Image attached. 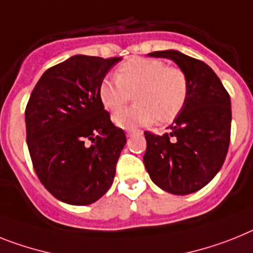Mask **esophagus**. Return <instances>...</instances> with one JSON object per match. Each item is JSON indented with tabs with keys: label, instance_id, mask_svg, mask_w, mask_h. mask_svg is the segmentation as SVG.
Instances as JSON below:
<instances>
[{
	"label": "esophagus",
	"instance_id": "1",
	"mask_svg": "<svg viewBox=\"0 0 253 253\" xmlns=\"http://www.w3.org/2000/svg\"><path fill=\"white\" fill-rule=\"evenodd\" d=\"M136 133H141V131H139V130H127L126 131V135L128 137L133 136V135H136Z\"/></svg>",
	"mask_w": 253,
	"mask_h": 253
}]
</instances>
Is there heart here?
Returning <instances> with one entry per match:
<instances>
[{
    "label": "heart",
    "mask_w": 253,
    "mask_h": 253,
    "mask_svg": "<svg viewBox=\"0 0 253 253\" xmlns=\"http://www.w3.org/2000/svg\"><path fill=\"white\" fill-rule=\"evenodd\" d=\"M97 94L105 109L116 112L135 96V105L117 112L113 121L121 128L146 126L158 120L177 118L189 96L188 76L180 67L149 58H131L117 68L116 78L101 80Z\"/></svg>",
    "instance_id": "heart-1"
}]
</instances>
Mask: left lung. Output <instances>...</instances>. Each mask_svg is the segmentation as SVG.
<instances>
[{
	"label": "left lung",
	"mask_w": 253,
	"mask_h": 253,
	"mask_svg": "<svg viewBox=\"0 0 253 253\" xmlns=\"http://www.w3.org/2000/svg\"><path fill=\"white\" fill-rule=\"evenodd\" d=\"M153 58L171 59L185 72V107L162 136L145 131L144 165L152 181L176 195L202 189L220 171L230 143V96L209 65L176 50L154 51Z\"/></svg>",
	"instance_id": "8db88e82"
}]
</instances>
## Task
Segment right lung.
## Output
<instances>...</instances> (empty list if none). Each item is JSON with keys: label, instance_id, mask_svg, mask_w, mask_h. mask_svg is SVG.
Returning a JSON list of instances; mask_svg holds the SVG:
<instances>
[{"label": "right lung", "instance_id": "right-lung-1", "mask_svg": "<svg viewBox=\"0 0 253 253\" xmlns=\"http://www.w3.org/2000/svg\"><path fill=\"white\" fill-rule=\"evenodd\" d=\"M122 58L74 55L48 68L25 108L27 144L38 179L55 198L86 206L113 184L126 135L97 88Z\"/></svg>", "mask_w": 253, "mask_h": 253}]
</instances>
